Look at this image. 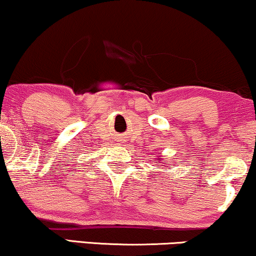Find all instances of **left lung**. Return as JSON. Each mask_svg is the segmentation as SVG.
Returning a JSON list of instances; mask_svg holds the SVG:
<instances>
[{
  "label": "left lung",
  "instance_id": "obj_1",
  "mask_svg": "<svg viewBox=\"0 0 256 256\" xmlns=\"http://www.w3.org/2000/svg\"><path fill=\"white\" fill-rule=\"evenodd\" d=\"M158 160H162V158H158Z\"/></svg>",
  "mask_w": 256,
  "mask_h": 256
}]
</instances>
